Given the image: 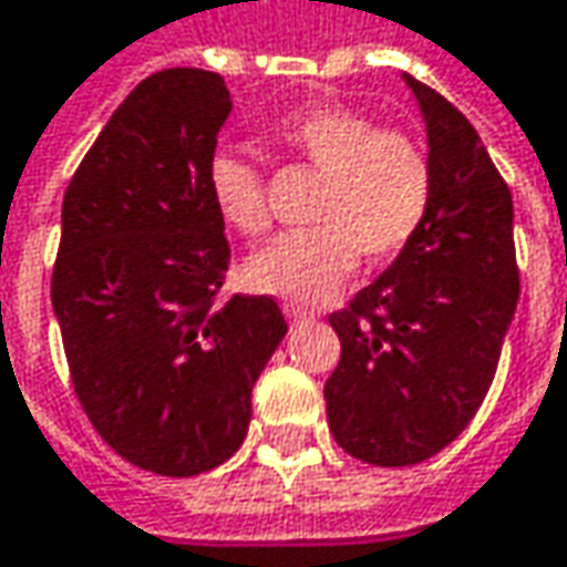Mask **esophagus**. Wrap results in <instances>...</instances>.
<instances>
[{"label": "esophagus", "mask_w": 567, "mask_h": 567, "mask_svg": "<svg viewBox=\"0 0 567 567\" xmlns=\"http://www.w3.org/2000/svg\"><path fill=\"white\" fill-rule=\"evenodd\" d=\"M284 312H287V319H290V322H303V319H312V312L297 303H287L284 306Z\"/></svg>", "instance_id": "34e87169"}]
</instances>
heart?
<instances>
[{
    "label": "heart",
    "mask_w": 567,
    "mask_h": 567,
    "mask_svg": "<svg viewBox=\"0 0 567 567\" xmlns=\"http://www.w3.org/2000/svg\"><path fill=\"white\" fill-rule=\"evenodd\" d=\"M277 147L306 171L322 174L309 206L312 228L287 231L245 264L255 293L284 300H326L354 270L396 258L429 219L435 174L423 142L403 128H378L354 109L319 105L290 112L274 128ZM209 199L228 228L255 238L270 225L264 171L216 151L206 164Z\"/></svg>",
    "instance_id": "b5f03b06"
}]
</instances>
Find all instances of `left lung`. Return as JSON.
<instances>
[{"label":"left lung","mask_w":567,"mask_h":567,"mask_svg":"<svg viewBox=\"0 0 567 567\" xmlns=\"http://www.w3.org/2000/svg\"><path fill=\"white\" fill-rule=\"evenodd\" d=\"M406 83L429 128L432 209L400 258L329 316L342 342L326 381L329 429L378 467L420 465L465 432L519 300L509 186L465 115Z\"/></svg>","instance_id":"obj_1"}]
</instances>
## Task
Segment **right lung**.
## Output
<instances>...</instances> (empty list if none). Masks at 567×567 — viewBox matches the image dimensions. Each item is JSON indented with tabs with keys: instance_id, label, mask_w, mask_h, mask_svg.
<instances>
[{
	"instance_id": "add662e5",
	"label": "right lung",
	"mask_w": 567,
	"mask_h": 567,
	"mask_svg": "<svg viewBox=\"0 0 567 567\" xmlns=\"http://www.w3.org/2000/svg\"><path fill=\"white\" fill-rule=\"evenodd\" d=\"M228 112L219 73H151L63 193L51 303L76 400L115 455L164 477L238 452L287 336L270 297L219 303L231 248L206 164Z\"/></svg>"
}]
</instances>
